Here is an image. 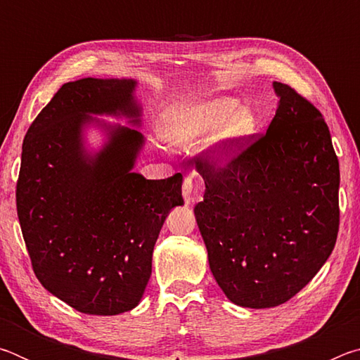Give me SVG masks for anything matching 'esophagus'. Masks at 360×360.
Wrapping results in <instances>:
<instances>
[{"mask_svg": "<svg viewBox=\"0 0 360 360\" xmlns=\"http://www.w3.org/2000/svg\"><path fill=\"white\" fill-rule=\"evenodd\" d=\"M192 191H193V181L192 178H186L182 182V197H184V202L188 205L192 202Z\"/></svg>", "mask_w": 360, "mask_h": 360, "instance_id": "34e87169", "label": "esophagus"}]
</instances>
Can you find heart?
<instances>
[{
  "label": "heart",
  "mask_w": 360,
  "mask_h": 360,
  "mask_svg": "<svg viewBox=\"0 0 360 360\" xmlns=\"http://www.w3.org/2000/svg\"><path fill=\"white\" fill-rule=\"evenodd\" d=\"M257 129V117L233 96L191 101L163 115L162 136L176 148H193L217 135L219 154L229 158Z\"/></svg>",
  "instance_id": "obj_1"
}]
</instances>
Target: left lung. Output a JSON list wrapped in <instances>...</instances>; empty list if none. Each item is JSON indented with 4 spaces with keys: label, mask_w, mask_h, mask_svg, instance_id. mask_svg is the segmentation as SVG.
Wrapping results in <instances>:
<instances>
[{
    "label": "left lung",
    "mask_w": 360,
    "mask_h": 360,
    "mask_svg": "<svg viewBox=\"0 0 360 360\" xmlns=\"http://www.w3.org/2000/svg\"><path fill=\"white\" fill-rule=\"evenodd\" d=\"M278 109L265 135L224 167L200 160L203 202L193 208L212 276L231 303L278 307L332 254L340 165L322 114L273 82Z\"/></svg>",
    "instance_id": "1"
}]
</instances>
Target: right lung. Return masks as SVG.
<instances>
[{"instance_id":"add662e5","label":"right lung","mask_w":360,"mask_h":360,"mask_svg":"<svg viewBox=\"0 0 360 360\" xmlns=\"http://www.w3.org/2000/svg\"><path fill=\"white\" fill-rule=\"evenodd\" d=\"M135 79L66 82L30 125L17 181V216L39 283L85 314L114 316L141 302L152 252L168 212L182 206V174L146 179L133 172L141 131ZM98 126L102 149L84 148Z\"/></svg>"}]
</instances>
